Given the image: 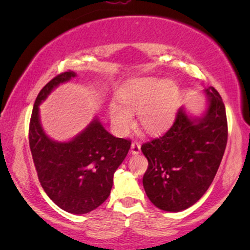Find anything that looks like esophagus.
Returning <instances> with one entry per match:
<instances>
[{
	"label": "esophagus",
	"mask_w": 250,
	"mask_h": 250,
	"mask_svg": "<svg viewBox=\"0 0 250 250\" xmlns=\"http://www.w3.org/2000/svg\"><path fill=\"white\" fill-rule=\"evenodd\" d=\"M141 152V146L139 142H133L131 145V153L132 155H138Z\"/></svg>",
	"instance_id": "34e87169"
}]
</instances>
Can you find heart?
Segmentation results:
<instances>
[{
    "instance_id": "1",
    "label": "heart",
    "mask_w": 250,
    "mask_h": 250,
    "mask_svg": "<svg viewBox=\"0 0 250 250\" xmlns=\"http://www.w3.org/2000/svg\"><path fill=\"white\" fill-rule=\"evenodd\" d=\"M179 87L172 80L155 77L135 78L118 91V102L108 107L111 127L118 135L129 131L138 114L139 125L150 135L162 134L175 118Z\"/></svg>"
}]
</instances>
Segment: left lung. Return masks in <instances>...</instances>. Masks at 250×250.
Here are the masks:
<instances>
[{"mask_svg": "<svg viewBox=\"0 0 250 250\" xmlns=\"http://www.w3.org/2000/svg\"><path fill=\"white\" fill-rule=\"evenodd\" d=\"M206 108L194 116L181 107L165 134L142 145L149 166L143 188L165 211H181L197 203L213 182L228 141L225 105L213 86L204 90Z\"/></svg>", "mask_w": 250, "mask_h": 250, "instance_id": "left-lung-1", "label": "left lung"}]
</instances>
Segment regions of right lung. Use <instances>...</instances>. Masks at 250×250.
<instances>
[{
	"label": "right lung",
	"mask_w": 250,
	"mask_h": 250,
	"mask_svg": "<svg viewBox=\"0 0 250 250\" xmlns=\"http://www.w3.org/2000/svg\"><path fill=\"white\" fill-rule=\"evenodd\" d=\"M76 76L66 71L41 90L30 118L29 146L41 186L50 199L68 213L82 215L109 197L114 173L127 156L131 141L111 135L97 116L69 141H57L46 134L40 105L59 85Z\"/></svg>",
	"instance_id": "1"
}]
</instances>
